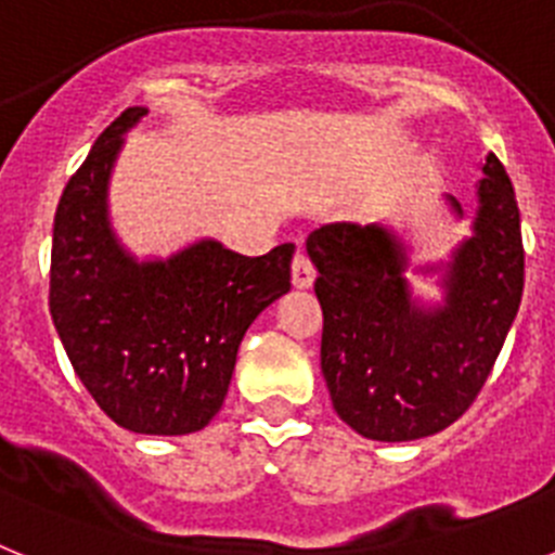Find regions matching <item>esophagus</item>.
<instances>
[{"label": "esophagus", "mask_w": 555, "mask_h": 555, "mask_svg": "<svg viewBox=\"0 0 555 555\" xmlns=\"http://www.w3.org/2000/svg\"><path fill=\"white\" fill-rule=\"evenodd\" d=\"M313 281H317V267L306 253H297L292 261V283L297 288H308Z\"/></svg>", "instance_id": "1"}]
</instances>
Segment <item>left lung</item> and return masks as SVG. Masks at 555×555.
I'll return each mask as SVG.
<instances>
[{
    "label": "left lung",
    "instance_id": "1",
    "mask_svg": "<svg viewBox=\"0 0 555 555\" xmlns=\"http://www.w3.org/2000/svg\"><path fill=\"white\" fill-rule=\"evenodd\" d=\"M478 197L475 235L455 253L448 302L434 311L411 306L405 253L384 228L327 224L308 235L325 317L322 375L336 414L366 439L439 434L475 403L498 361L522 300L526 249L514 185L494 152Z\"/></svg>",
    "mask_w": 555,
    "mask_h": 555
}]
</instances>
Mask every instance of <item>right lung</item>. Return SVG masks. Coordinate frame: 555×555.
I'll return each mask as SVG.
<instances>
[{
  "label": "right lung",
  "instance_id": "obj_1",
  "mask_svg": "<svg viewBox=\"0 0 555 555\" xmlns=\"http://www.w3.org/2000/svg\"><path fill=\"white\" fill-rule=\"evenodd\" d=\"M127 107L63 189L52 228L49 313L77 377L132 434L183 436L222 409L253 320L292 288L294 244L247 258L199 242L169 261L135 263L113 242L105 189Z\"/></svg>",
  "mask_w": 555,
  "mask_h": 555
}]
</instances>
